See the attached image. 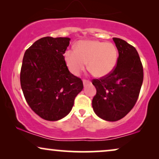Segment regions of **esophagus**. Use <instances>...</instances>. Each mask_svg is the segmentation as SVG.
<instances>
[{"label": "esophagus", "mask_w": 159, "mask_h": 159, "mask_svg": "<svg viewBox=\"0 0 159 159\" xmlns=\"http://www.w3.org/2000/svg\"><path fill=\"white\" fill-rule=\"evenodd\" d=\"M90 82L88 80H83V84L84 86H87L88 84H90Z\"/></svg>", "instance_id": "obj_1"}]
</instances>
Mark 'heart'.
I'll list each match as a JSON object with an SVG mask.
<instances>
[{
    "instance_id": "1",
    "label": "heart",
    "mask_w": 159,
    "mask_h": 159,
    "mask_svg": "<svg viewBox=\"0 0 159 159\" xmlns=\"http://www.w3.org/2000/svg\"><path fill=\"white\" fill-rule=\"evenodd\" d=\"M65 61L70 71L77 75L88 69L94 76L104 77L115 69L117 61V49L112 43L99 41H80L76 50L68 49L64 53Z\"/></svg>"
}]
</instances>
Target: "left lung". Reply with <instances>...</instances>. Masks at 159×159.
Returning <instances> with one entry per match:
<instances>
[{
	"instance_id": "obj_1",
	"label": "left lung",
	"mask_w": 159,
	"mask_h": 159,
	"mask_svg": "<svg viewBox=\"0 0 159 159\" xmlns=\"http://www.w3.org/2000/svg\"><path fill=\"white\" fill-rule=\"evenodd\" d=\"M118 50L117 64L111 73L92 83L96 94L92 101L95 113L107 121H117L132 110L143 82V66L137 49L125 41L113 38Z\"/></svg>"
}]
</instances>
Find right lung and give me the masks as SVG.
<instances>
[{
	"mask_svg": "<svg viewBox=\"0 0 159 159\" xmlns=\"http://www.w3.org/2000/svg\"><path fill=\"white\" fill-rule=\"evenodd\" d=\"M69 38L47 36L25 52L20 84L31 110L46 120L55 121L69 114L83 88L80 78L68 69L64 54Z\"/></svg>",
	"mask_w": 159,
	"mask_h": 159,
	"instance_id": "1",
	"label": "right lung"
}]
</instances>
